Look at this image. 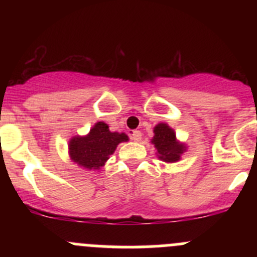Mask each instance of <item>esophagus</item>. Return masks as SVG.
Segmentation results:
<instances>
[{"mask_svg":"<svg viewBox=\"0 0 257 257\" xmlns=\"http://www.w3.org/2000/svg\"><path fill=\"white\" fill-rule=\"evenodd\" d=\"M131 138L133 142H141L142 141V132L133 131L131 134Z\"/></svg>","mask_w":257,"mask_h":257,"instance_id":"34e87169","label":"esophagus"}]
</instances>
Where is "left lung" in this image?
<instances>
[{"label": "left lung", "mask_w": 257, "mask_h": 257, "mask_svg": "<svg viewBox=\"0 0 257 257\" xmlns=\"http://www.w3.org/2000/svg\"><path fill=\"white\" fill-rule=\"evenodd\" d=\"M152 143L157 148L158 158L167 163H175L180 160L181 154L186 149L185 144H181L177 141L175 132L165 123H159L154 126Z\"/></svg>", "instance_id": "obj_1"}]
</instances>
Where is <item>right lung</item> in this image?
<instances>
[{"label":"right lung","mask_w":257,"mask_h":257,"mask_svg":"<svg viewBox=\"0 0 257 257\" xmlns=\"http://www.w3.org/2000/svg\"><path fill=\"white\" fill-rule=\"evenodd\" d=\"M121 142H128L126 134L110 132L104 121H98L87 136H76L69 141V157L85 169L98 170Z\"/></svg>","instance_id":"right-lung-1"}]
</instances>
